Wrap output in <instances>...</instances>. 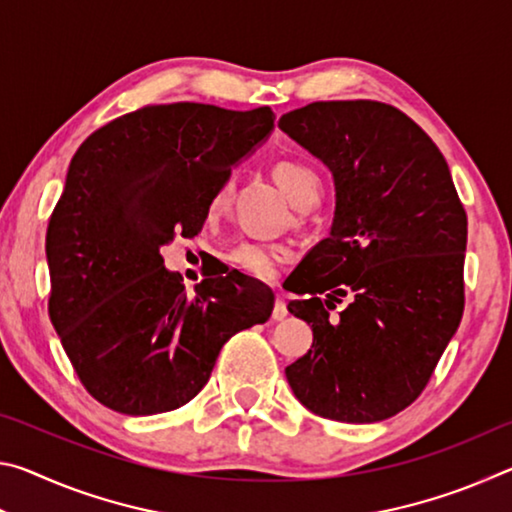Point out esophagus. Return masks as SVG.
I'll return each instance as SVG.
<instances>
[{
	"label": "esophagus",
	"instance_id": "esophagus-1",
	"mask_svg": "<svg viewBox=\"0 0 512 512\" xmlns=\"http://www.w3.org/2000/svg\"><path fill=\"white\" fill-rule=\"evenodd\" d=\"M287 314H289L287 302H284L282 298H277V300H275V307H273V320H282Z\"/></svg>",
	"mask_w": 512,
	"mask_h": 512
}]
</instances>
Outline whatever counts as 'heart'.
Wrapping results in <instances>:
<instances>
[{"mask_svg":"<svg viewBox=\"0 0 512 512\" xmlns=\"http://www.w3.org/2000/svg\"><path fill=\"white\" fill-rule=\"evenodd\" d=\"M273 180L282 189V194L289 198V203L298 210L314 207L320 194V180L316 171L298 160H280L273 164ZM232 185L230 180L216 189L210 198V214H219L225 210L230 201ZM291 248L284 244H262V241H241L228 253L232 266H237L241 273H246L255 280H271L277 275L282 264L291 262Z\"/></svg>","mask_w":512,"mask_h":512,"instance_id":"b5f03b06","label":"heart"}]
</instances>
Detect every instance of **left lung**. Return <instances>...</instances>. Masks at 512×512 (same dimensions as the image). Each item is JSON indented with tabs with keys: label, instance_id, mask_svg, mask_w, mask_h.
Returning <instances> with one entry per match:
<instances>
[{
	"label": "left lung",
	"instance_id": "1",
	"mask_svg": "<svg viewBox=\"0 0 512 512\" xmlns=\"http://www.w3.org/2000/svg\"><path fill=\"white\" fill-rule=\"evenodd\" d=\"M277 126L334 176L329 237L296 271L293 316L314 329L287 366L291 391L320 418L368 424L418 400L465 307L467 214L431 137L381 101H316ZM343 297L351 302L332 315Z\"/></svg>",
	"mask_w": 512,
	"mask_h": 512
}]
</instances>
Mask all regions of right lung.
I'll return each mask as SVG.
<instances>
[{
	"instance_id": "right-lung-1",
	"label": "right lung",
	"mask_w": 512,
	"mask_h": 512,
	"mask_svg": "<svg viewBox=\"0 0 512 512\" xmlns=\"http://www.w3.org/2000/svg\"><path fill=\"white\" fill-rule=\"evenodd\" d=\"M273 110L158 103L94 131L74 153L47 228L49 318L94 400L126 415L187 404L273 293L232 271L187 296L160 246L203 230L232 164L273 131Z\"/></svg>"
}]
</instances>
